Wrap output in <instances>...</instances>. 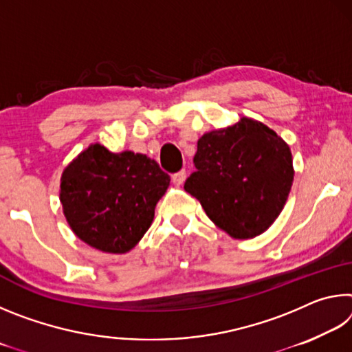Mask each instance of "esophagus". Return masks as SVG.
Here are the masks:
<instances>
[{"label": "esophagus", "instance_id": "obj_1", "mask_svg": "<svg viewBox=\"0 0 352 352\" xmlns=\"http://www.w3.org/2000/svg\"><path fill=\"white\" fill-rule=\"evenodd\" d=\"M172 180H174V183L177 184V186H182V184L184 183V180H186V170H178L177 174L172 175Z\"/></svg>", "mask_w": 352, "mask_h": 352}]
</instances>
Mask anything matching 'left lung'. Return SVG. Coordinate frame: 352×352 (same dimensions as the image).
I'll use <instances>...</instances> for the list:
<instances>
[{"instance_id": "obj_1", "label": "left lung", "mask_w": 352, "mask_h": 352, "mask_svg": "<svg viewBox=\"0 0 352 352\" xmlns=\"http://www.w3.org/2000/svg\"><path fill=\"white\" fill-rule=\"evenodd\" d=\"M194 166L184 190L234 239H252L269 230L283 211L295 174L285 141L250 118L201 136Z\"/></svg>"}]
</instances>
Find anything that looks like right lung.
<instances>
[{
  "mask_svg": "<svg viewBox=\"0 0 352 352\" xmlns=\"http://www.w3.org/2000/svg\"><path fill=\"white\" fill-rule=\"evenodd\" d=\"M170 177L155 160L91 144L65 168L60 201L71 230L105 253H127L152 225Z\"/></svg>",
  "mask_w": 352,
  "mask_h": 352,
  "instance_id": "add662e5",
  "label": "right lung"
}]
</instances>
